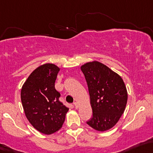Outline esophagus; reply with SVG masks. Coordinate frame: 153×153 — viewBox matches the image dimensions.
Instances as JSON below:
<instances>
[{
  "instance_id": "esophagus-1",
  "label": "esophagus",
  "mask_w": 153,
  "mask_h": 153,
  "mask_svg": "<svg viewBox=\"0 0 153 153\" xmlns=\"http://www.w3.org/2000/svg\"><path fill=\"white\" fill-rule=\"evenodd\" d=\"M74 106H75V108H78V103L77 102H74Z\"/></svg>"
}]
</instances>
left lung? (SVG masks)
I'll return each instance as SVG.
<instances>
[{
  "instance_id": "obj_1",
  "label": "left lung",
  "mask_w": 153,
  "mask_h": 153,
  "mask_svg": "<svg viewBox=\"0 0 153 153\" xmlns=\"http://www.w3.org/2000/svg\"><path fill=\"white\" fill-rule=\"evenodd\" d=\"M88 85L93 112L86 123L99 131L109 130L117 123L126 106L128 94L121 77L97 61L80 67Z\"/></svg>"
}]
</instances>
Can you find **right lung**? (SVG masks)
I'll return each instance as SVG.
<instances>
[{
  "label": "right lung",
  "mask_w": 153,
  "mask_h": 153,
  "mask_svg": "<svg viewBox=\"0 0 153 153\" xmlns=\"http://www.w3.org/2000/svg\"><path fill=\"white\" fill-rule=\"evenodd\" d=\"M59 68L47 63L37 68L28 77L21 90V100L27 118L36 130L51 134L59 130L69 110L59 101L55 88Z\"/></svg>",
  "instance_id": "right-lung-1"
}]
</instances>
